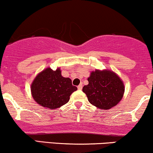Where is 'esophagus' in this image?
Listing matches in <instances>:
<instances>
[{
    "mask_svg": "<svg viewBox=\"0 0 153 153\" xmlns=\"http://www.w3.org/2000/svg\"><path fill=\"white\" fill-rule=\"evenodd\" d=\"M82 87H83V86H82V85L80 84V85L78 86V90H81V89H82Z\"/></svg>",
    "mask_w": 153,
    "mask_h": 153,
    "instance_id": "1",
    "label": "esophagus"
}]
</instances>
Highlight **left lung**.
<instances>
[{
  "label": "left lung",
  "mask_w": 153,
  "mask_h": 153,
  "mask_svg": "<svg viewBox=\"0 0 153 153\" xmlns=\"http://www.w3.org/2000/svg\"><path fill=\"white\" fill-rule=\"evenodd\" d=\"M88 84L83 91L88 102L102 110H110L117 105L123 98L125 85L121 78L112 70H95L88 78Z\"/></svg>",
  "instance_id": "8db88e82"
}]
</instances>
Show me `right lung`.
I'll return each mask as SVG.
<instances>
[{
	"label": "right lung",
	"instance_id": "obj_1",
	"mask_svg": "<svg viewBox=\"0 0 153 153\" xmlns=\"http://www.w3.org/2000/svg\"><path fill=\"white\" fill-rule=\"evenodd\" d=\"M77 87L69 78L62 75L59 68L56 70L47 68L40 72L32 82L30 90L33 100L41 106L55 110L68 103Z\"/></svg>",
	"mask_w": 153,
	"mask_h": 153
}]
</instances>
